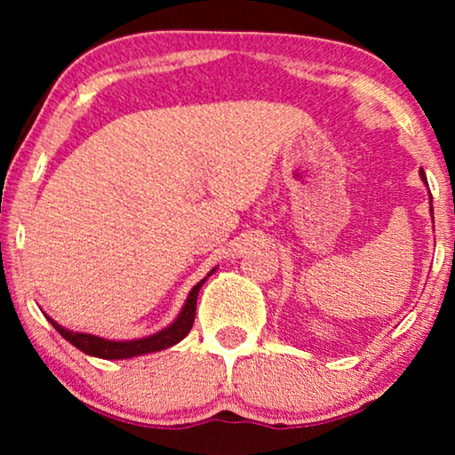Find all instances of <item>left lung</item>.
Segmentation results:
<instances>
[{
  "label": "left lung",
  "mask_w": 455,
  "mask_h": 455,
  "mask_svg": "<svg viewBox=\"0 0 455 455\" xmlns=\"http://www.w3.org/2000/svg\"><path fill=\"white\" fill-rule=\"evenodd\" d=\"M420 178L425 180V182H427V176H425V172H422V170H420ZM431 211H433V209H431Z\"/></svg>",
  "instance_id": "1"
}]
</instances>
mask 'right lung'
<instances>
[{
	"label": "right lung",
	"instance_id": "right-lung-1",
	"mask_svg": "<svg viewBox=\"0 0 455 455\" xmlns=\"http://www.w3.org/2000/svg\"><path fill=\"white\" fill-rule=\"evenodd\" d=\"M215 271V269H213ZM211 271V273H213ZM209 273V275H211ZM207 279V277H204ZM203 282H198L192 291L188 294V300H186L182 313L176 321L172 323L170 327H165L164 331L155 333V335H148V338H142V339H130V341H109V339H103V338H97V335H91V333H74V331H68L61 325H58L53 319H49V323L58 329V333L61 338L70 341L72 346H76L78 350H83L84 354H91V356H97V358H105V360H120V358H132V356H140V354H151V352H159V350H165V347H170L173 344H178V341H182L188 331L192 329V323H195V315H196V298H198V291L203 288Z\"/></svg>",
	"mask_w": 455,
	"mask_h": 455
}]
</instances>
